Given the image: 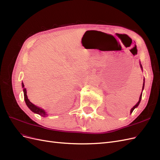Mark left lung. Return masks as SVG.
Wrapping results in <instances>:
<instances>
[{"label": "left lung", "instance_id": "left-lung-1", "mask_svg": "<svg viewBox=\"0 0 160 160\" xmlns=\"http://www.w3.org/2000/svg\"><path fill=\"white\" fill-rule=\"evenodd\" d=\"M140 66H141V67H142V65H141V64H140ZM143 88H144V81H143V88H142V91H143ZM142 94H141V95H140V97H139V101H138V102L137 103V104H136V105H135L134 106V107H133V108H132V109H131V111H130V112H131V113H132V112H133V111L134 110V109H135V108H137V107H138V106L139 105V103H140V101H141V99H142Z\"/></svg>", "mask_w": 160, "mask_h": 160}]
</instances>
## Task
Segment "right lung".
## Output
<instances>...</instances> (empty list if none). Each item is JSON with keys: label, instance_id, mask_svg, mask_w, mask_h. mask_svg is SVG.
Wrapping results in <instances>:
<instances>
[{"label": "right lung", "instance_id": "add662e5", "mask_svg": "<svg viewBox=\"0 0 160 160\" xmlns=\"http://www.w3.org/2000/svg\"><path fill=\"white\" fill-rule=\"evenodd\" d=\"M22 88H24L23 83H22ZM23 92H24V98H25V103H26L27 105L28 106V108H29L32 111V112L40 115L42 116V117H45L47 114H46V112L45 111V110H43L42 109L37 107V106H36V105H34L33 103H32L31 101L28 100V99L27 98V95L26 88L23 89Z\"/></svg>", "mask_w": 160, "mask_h": 160}]
</instances>
